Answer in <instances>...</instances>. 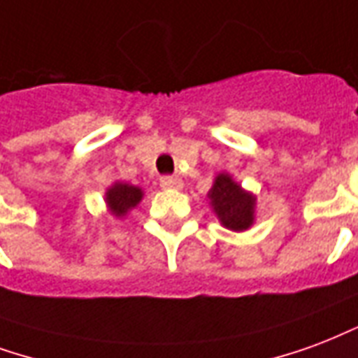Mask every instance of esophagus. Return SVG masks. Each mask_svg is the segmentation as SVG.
<instances>
[{
    "label": "esophagus",
    "mask_w": 358,
    "mask_h": 358,
    "mask_svg": "<svg viewBox=\"0 0 358 358\" xmlns=\"http://www.w3.org/2000/svg\"><path fill=\"white\" fill-rule=\"evenodd\" d=\"M159 184L165 189H180L182 187V180L178 176H161Z\"/></svg>",
    "instance_id": "34e87169"
}]
</instances>
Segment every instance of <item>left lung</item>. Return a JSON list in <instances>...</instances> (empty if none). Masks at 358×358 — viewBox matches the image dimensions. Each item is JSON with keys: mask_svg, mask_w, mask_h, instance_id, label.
<instances>
[{"mask_svg": "<svg viewBox=\"0 0 358 358\" xmlns=\"http://www.w3.org/2000/svg\"><path fill=\"white\" fill-rule=\"evenodd\" d=\"M220 222L233 231H243L254 222V197L241 189L229 174H220L208 193Z\"/></svg>", "mask_w": 358, "mask_h": 358, "instance_id": "8db88e82", "label": "left lung"}]
</instances>
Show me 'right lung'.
I'll list each match as a JSON object with an SVG mask.
<instances>
[{
	"instance_id": "right-lung-1",
	"label": "right lung",
	"mask_w": 358,
	"mask_h": 358,
	"mask_svg": "<svg viewBox=\"0 0 358 358\" xmlns=\"http://www.w3.org/2000/svg\"><path fill=\"white\" fill-rule=\"evenodd\" d=\"M142 199V189L129 184H115L106 193V201L115 216H125L132 206H136Z\"/></svg>"
}]
</instances>
